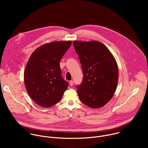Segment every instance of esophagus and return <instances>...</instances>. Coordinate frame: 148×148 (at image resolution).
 Masks as SVG:
<instances>
[{
    "label": "esophagus",
    "instance_id": "obj_1",
    "mask_svg": "<svg viewBox=\"0 0 148 148\" xmlns=\"http://www.w3.org/2000/svg\"><path fill=\"white\" fill-rule=\"evenodd\" d=\"M73 84H74V81H70V86H73Z\"/></svg>",
    "mask_w": 148,
    "mask_h": 148
}]
</instances>
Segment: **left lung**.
Listing matches in <instances>:
<instances>
[{"label": "left lung", "instance_id": "1", "mask_svg": "<svg viewBox=\"0 0 148 148\" xmlns=\"http://www.w3.org/2000/svg\"><path fill=\"white\" fill-rule=\"evenodd\" d=\"M78 55L83 79L77 86L81 101L92 108L105 105L113 97L118 84V69L110 50L99 41H73Z\"/></svg>", "mask_w": 148, "mask_h": 148}]
</instances>
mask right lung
<instances>
[{"label":"right lung","mask_w":148,"mask_h":148,"mask_svg":"<svg viewBox=\"0 0 148 148\" xmlns=\"http://www.w3.org/2000/svg\"><path fill=\"white\" fill-rule=\"evenodd\" d=\"M71 41H56L37 48L31 55L25 71L26 89L31 98L43 107L58 103L69 83L62 78L60 61Z\"/></svg>","instance_id":"right-lung-1"}]
</instances>
